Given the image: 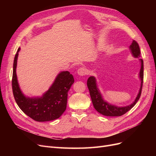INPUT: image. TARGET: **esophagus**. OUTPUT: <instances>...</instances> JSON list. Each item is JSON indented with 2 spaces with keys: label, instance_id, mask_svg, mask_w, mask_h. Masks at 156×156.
I'll return each mask as SVG.
<instances>
[{
  "label": "esophagus",
  "instance_id": "34e87169",
  "mask_svg": "<svg viewBox=\"0 0 156 156\" xmlns=\"http://www.w3.org/2000/svg\"><path fill=\"white\" fill-rule=\"evenodd\" d=\"M87 73V69L85 68H80L77 70V74L80 76H84Z\"/></svg>",
  "mask_w": 156,
  "mask_h": 156
}]
</instances>
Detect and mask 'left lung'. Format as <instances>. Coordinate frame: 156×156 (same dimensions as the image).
Returning a JSON list of instances; mask_svg holds the SVG:
<instances>
[{
	"instance_id": "left-lung-1",
	"label": "left lung",
	"mask_w": 156,
	"mask_h": 156,
	"mask_svg": "<svg viewBox=\"0 0 156 156\" xmlns=\"http://www.w3.org/2000/svg\"><path fill=\"white\" fill-rule=\"evenodd\" d=\"M131 54L135 58H139L140 52L138 44L135 40H133L132 44L129 46ZM140 62V68L139 73V77L140 81V85L139 90V92L136 95L135 100L131 104L126 106H117L111 104L106 101L99 89L98 82L94 76H90L87 80V86L89 90L90 94L92 99V104L95 109L100 114L107 116H120L124 115L126 112L129 111L133 107L136 103L139 100L141 90H142L143 76H144V67L143 59H139Z\"/></svg>"
}]
</instances>
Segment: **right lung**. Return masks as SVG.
I'll use <instances>...</instances> for the list:
<instances>
[{
  "label": "right lung",
  "mask_w": 156,
  "mask_h": 156,
  "mask_svg": "<svg viewBox=\"0 0 156 156\" xmlns=\"http://www.w3.org/2000/svg\"><path fill=\"white\" fill-rule=\"evenodd\" d=\"M18 48L13 66L12 90L15 100L22 111L37 122L57 119L66 108L68 92L74 83V78L68 71L60 72L49 88L41 96L29 97L23 93L18 83L16 68Z\"/></svg>",
  "instance_id": "right-lung-1"
}]
</instances>
